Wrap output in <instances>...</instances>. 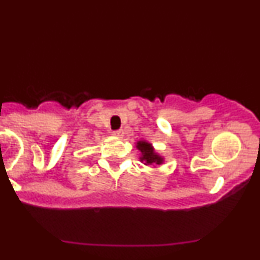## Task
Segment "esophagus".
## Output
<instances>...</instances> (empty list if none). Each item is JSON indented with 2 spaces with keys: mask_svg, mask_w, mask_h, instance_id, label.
Returning a JSON list of instances; mask_svg holds the SVG:
<instances>
[{
  "mask_svg": "<svg viewBox=\"0 0 260 260\" xmlns=\"http://www.w3.org/2000/svg\"><path fill=\"white\" fill-rule=\"evenodd\" d=\"M112 134L115 137H118V138H122V137H123L124 132H123V129H117V131H113Z\"/></svg>",
  "mask_w": 260,
  "mask_h": 260,
  "instance_id": "obj_1",
  "label": "esophagus"
}]
</instances>
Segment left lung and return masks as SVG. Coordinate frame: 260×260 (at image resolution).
Instances as JSON below:
<instances>
[{"mask_svg":"<svg viewBox=\"0 0 260 260\" xmlns=\"http://www.w3.org/2000/svg\"><path fill=\"white\" fill-rule=\"evenodd\" d=\"M137 149L142 153L140 161L145 162V165H161L164 162V157L155 153L153 145L150 143L145 142V140H139L137 143Z\"/></svg>","mask_w":260,"mask_h":260,"instance_id":"obj_1","label":"left lung"}]
</instances>
